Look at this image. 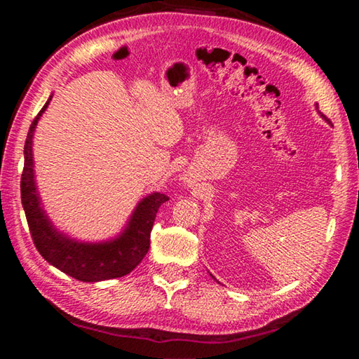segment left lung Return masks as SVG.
<instances>
[{
	"instance_id": "obj_1",
	"label": "left lung",
	"mask_w": 359,
	"mask_h": 359,
	"mask_svg": "<svg viewBox=\"0 0 359 359\" xmlns=\"http://www.w3.org/2000/svg\"><path fill=\"white\" fill-rule=\"evenodd\" d=\"M317 109H318V104H317ZM321 117H323V118H325V120H326V121H327V123H331V121H330V120H327V118H326V117H325V115H321Z\"/></svg>"
}]
</instances>
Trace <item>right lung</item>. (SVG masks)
<instances>
[{
  "mask_svg": "<svg viewBox=\"0 0 359 359\" xmlns=\"http://www.w3.org/2000/svg\"><path fill=\"white\" fill-rule=\"evenodd\" d=\"M50 100L52 96L34 117L28 130L25 150H23L25 165H23L20 180V194L29 234H32L34 245L42 258L76 280L101 282L123 277L130 274L147 255L156 212L169 198L163 193H151L147 198H144L136 205L123 233L111 241L88 244V242L69 239L68 236L60 233L47 218L44 209L41 208L33 171L34 128Z\"/></svg>",
  "mask_w": 359,
  "mask_h": 359,
  "instance_id": "obj_1",
  "label": "right lung"
}]
</instances>
